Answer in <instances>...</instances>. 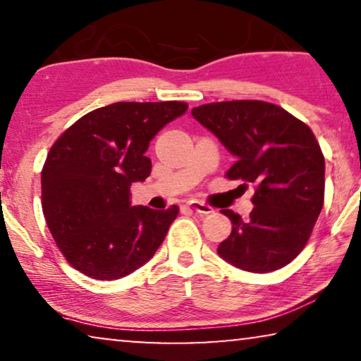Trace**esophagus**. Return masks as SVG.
<instances>
[{
	"label": "esophagus",
	"mask_w": 361,
	"mask_h": 361,
	"mask_svg": "<svg viewBox=\"0 0 361 361\" xmlns=\"http://www.w3.org/2000/svg\"><path fill=\"white\" fill-rule=\"evenodd\" d=\"M187 207H189V209H192V210H195L197 214H202V215L212 214V207L205 205L204 202H200V200H189V202H187Z\"/></svg>",
	"instance_id": "obj_1"
}]
</instances>
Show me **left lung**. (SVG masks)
I'll list each match as a JSON object with an SVG mask.
<instances>
[{
    "label": "left lung",
    "mask_w": 361,
    "mask_h": 361,
    "mask_svg": "<svg viewBox=\"0 0 361 361\" xmlns=\"http://www.w3.org/2000/svg\"><path fill=\"white\" fill-rule=\"evenodd\" d=\"M192 116L235 156L226 177L256 185L248 219L221 210L231 233L219 245L220 258L250 273L289 264L324 205L325 161L314 133L284 108L259 100L207 103L192 108Z\"/></svg>",
    "instance_id": "8db88e82"
}]
</instances>
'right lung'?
I'll list each match as a JSON object with an SVG mask.
<instances>
[{"label":"right lung","instance_id":"1","mask_svg":"<svg viewBox=\"0 0 361 361\" xmlns=\"http://www.w3.org/2000/svg\"><path fill=\"white\" fill-rule=\"evenodd\" d=\"M187 111L182 102H118L77 120L49 151L42 212L59 250L88 278H125L147 263L179 207L131 205V184L151 174L152 137Z\"/></svg>","mask_w":361,"mask_h":361}]
</instances>
